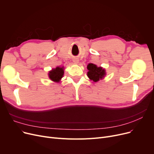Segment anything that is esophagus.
I'll return each instance as SVG.
<instances>
[{"label":"esophagus","instance_id":"esophagus-1","mask_svg":"<svg viewBox=\"0 0 154 154\" xmlns=\"http://www.w3.org/2000/svg\"><path fill=\"white\" fill-rule=\"evenodd\" d=\"M73 62L75 63H77L79 62V60H78V59H74V60H73Z\"/></svg>","mask_w":154,"mask_h":154}]
</instances>
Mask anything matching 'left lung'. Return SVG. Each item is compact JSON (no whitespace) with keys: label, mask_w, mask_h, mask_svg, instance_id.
<instances>
[{"label":"left lung","mask_w":154,"mask_h":154,"mask_svg":"<svg viewBox=\"0 0 154 154\" xmlns=\"http://www.w3.org/2000/svg\"><path fill=\"white\" fill-rule=\"evenodd\" d=\"M87 75L91 80H94V82H97L99 79H102L104 75H106L105 70L102 67H97L96 65L93 63H89L87 66Z\"/></svg>","instance_id":"8db88e82"}]
</instances>
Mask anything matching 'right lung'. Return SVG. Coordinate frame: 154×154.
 I'll return each mask as SVG.
<instances>
[{"label":"right lung","mask_w":154,"mask_h":154,"mask_svg":"<svg viewBox=\"0 0 154 154\" xmlns=\"http://www.w3.org/2000/svg\"><path fill=\"white\" fill-rule=\"evenodd\" d=\"M49 78L54 82H59L60 79L63 75V67H57L56 69H53L49 72Z\"/></svg>","instance_id":"1"}]
</instances>
